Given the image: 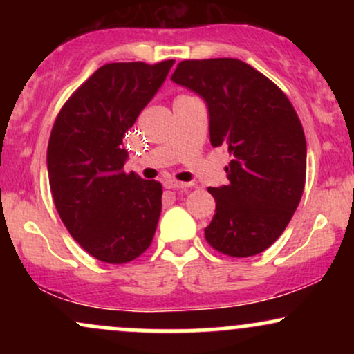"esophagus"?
Returning <instances> with one entry per match:
<instances>
[{
	"label": "esophagus",
	"mask_w": 354,
	"mask_h": 354,
	"mask_svg": "<svg viewBox=\"0 0 354 354\" xmlns=\"http://www.w3.org/2000/svg\"><path fill=\"white\" fill-rule=\"evenodd\" d=\"M191 183H181V181H176V180H166L165 181V188H169V189H183V188H189Z\"/></svg>",
	"instance_id": "obj_1"
}]
</instances>
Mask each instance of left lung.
Masks as SVG:
<instances>
[{"mask_svg":"<svg viewBox=\"0 0 354 354\" xmlns=\"http://www.w3.org/2000/svg\"><path fill=\"white\" fill-rule=\"evenodd\" d=\"M171 80L205 100L209 141L228 146L230 183L208 188L216 201L205 238L233 258L254 256L281 236L306 180V140L286 95L234 58L186 59Z\"/></svg>","mask_w":354,"mask_h":354,"instance_id":"left-lung-1","label":"left lung"}]
</instances>
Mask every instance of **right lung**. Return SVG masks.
<instances>
[{"mask_svg": "<svg viewBox=\"0 0 354 354\" xmlns=\"http://www.w3.org/2000/svg\"><path fill=\"white\" fill-rule=\"evenodd\" d=\"M173 63L104 64L73 93L53 124L46 161L55 206L71 236L100 261H133L153 241L163 188L123 171V136Z\"/></svg>", "mask_w": 354, "mask_h": 354, "instance_id": "1", "label": "right lung"}]
</instances>
